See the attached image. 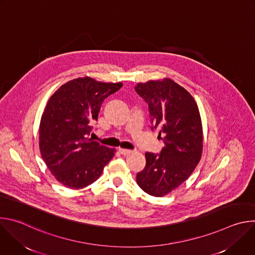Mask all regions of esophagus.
<instances>
[{"label":"esophagus","instance_id":"1","mask_svg":"<svg viewBox=\"0 0 255 255\" xmlns=\"http://www.w3.org/2000/svg\"><path fill=\"white\" fill-rule=\"evenodd\" d=\"M119 152H120L121 154H123V155H127V154L131 153L132 150H130V149H125V148H119Z\"/></svg>","mask_w":255,"mask_h":255}]
</instances>
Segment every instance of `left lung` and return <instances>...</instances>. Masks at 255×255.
<instances>
[{"instance_id":"obj_1","label":"left lung","mask_w":255,"mask_h":255,"mask_svg":"<svg viewBox=\"0 0 255 255\" xmlns=\"http://www.w3.org/2000/svg\"><path fill=\"white\" fill-rule=\"evenodd\" d=\"M136 93L148 104L152 129L159 130L160 153H145L146 165L137 173L138 186L148 195L162 197L192 174L203 151V128L192 95L170 79L139 83Z\"/></svg>"}]
</instances>
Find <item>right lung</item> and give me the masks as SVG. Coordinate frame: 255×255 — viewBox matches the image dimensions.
<instances>
[{"instance_id":"obj_1","label":"right lung","mask_w":255,"mask_h":255,"mask_svg":"<svg viewBox=\"0 0 255 255\" xmlns=\"http://www.w3.org/2000/svg\"><path fill=\"white\" fill-rule=\"evenodd\" d=\"M122 86L79 78L62 85L47 102L39 126V148L48 169L64 187L90 186L115 155V148L89 136L102 103Z\"/></svg>"}]
</instances>
